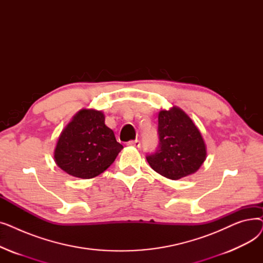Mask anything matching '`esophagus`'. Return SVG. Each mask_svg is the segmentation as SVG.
Returning a JSON list of instances; mask_svg holds the SVG:
<instances>
[{
	"mask_svg": "<svg viewBox=\"0 0 263 263\" xmlns=\"http://www.w3.org/2000/svg\"><path fill=\"white\" fill-rule=\"evenodd\" d=\"M127 145H128V146H130V147H137V148H139V147L141 146V142H140L139 140L130 141V142H128V143H127Z\"/></svg>",
	"mask_w": 263,
	"mask_h": 263,
	"instance_id": "esophagus-1",
	"label": "esophagus"
}]
</instances>
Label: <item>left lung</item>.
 Masks as SVG:
<instances>
[{"mask_svg": "<svg viewBox=\"0 0 263 263\" xmlns=\"http://www.w3.org/2000/svg\"><path fill=\"white\" fill-rule=\"evenodd\" d=\"M160 145L146 159L155 172L172 180L195 174L205 161L203 137L184 110L178 106L159 113Z\"/></svg>", "mask_w": 263, "mask_h": 263, "instance_id": "8db88e82", "label": "left lung"}]
</instances>
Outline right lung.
<instances>
[{
    "instance_id": "1",
    "label": "right lung",
    "mask_w": 263,
    "mask_h": 263,
    "mask_svg": "<svg viewBox=\"0 0 263 263\" xmlns=\"http://www.w3.org/2000/svg\"><path fill=\"white\" fill-rule=\"evenodd\" d=\"M102 110L82 108L60 134L54 161L68 175L90 179L102 174L123 148L105 122Z\"/></svg>"
}]
</instances>
